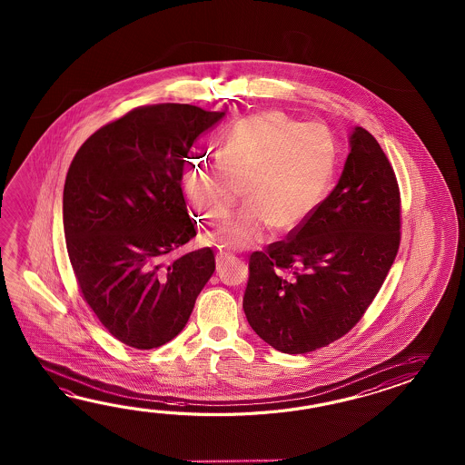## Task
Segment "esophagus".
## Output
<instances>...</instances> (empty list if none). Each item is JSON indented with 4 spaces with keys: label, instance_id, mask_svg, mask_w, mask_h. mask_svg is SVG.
Here are the masks:
<instances>
[{
    "label": "esophagus",
    "instance_id": "esophagus-1",
    "mask_svg": "<svg viewBox=\"0 0 465 465\" xmlns=\"http://www.w3.org/2000/svg\"><path fill=\"white\" fill-rule=\"evenodd\" d=\"M232 254H228V252H223V251H219L218 254H216V264H218V269H221V266L228 261V259H231Z\"/></svg>",
    "mask_w": 465,
    "mask_h": 465
}]
</instances>
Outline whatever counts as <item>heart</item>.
<instances>
[{
  "mask_svg": "<svg viewBox=\"0 0 465 465\" xmlns=\"http://www.w3.org/2000/svg\"><path fill=\"white\" fill-rule=\"evenodd\" d=\"M219 159L189 163L184 193L201 218L221 226L244 188L249 204L221 232L228 246L244 247L269 226L289 232L314 214L332 181L336 146L326 129L266 111L229 129Z\"/></svg>",
  "mask_w": 465,
  "mask_h": 465,
  "instance_id": "obj_1",
  "label": "heart"
}]
</instances>
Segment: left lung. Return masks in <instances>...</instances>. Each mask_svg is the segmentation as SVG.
I'll return each mask as SVG.
<instances>
[{
  "label": "left lung",
  "mask_w": 465,
  "mask_h": 465,
  "mask_svg": "<svg viewBox=\"0 0 465 465\" xmlns=\"http://www.w3.org/2000/svg\"><path fill=\"white\" fill-rule=\"evenodd\" d=\"M401 221L394 169L376 138L356 128L342 176L314 214L251 254L247 322L286 354H306L346 336L394 264Z\"/></svg>",
  "instance_id": "8db88e82"
}]
</instances>
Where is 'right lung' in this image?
<instances>
[{"label": "right lung", "instance_id": "obj_1", "mask_svg": "<svg viewBox=\"0 0 465 465\" xmlns=\"http://www.w3.org/2000/svg\"><path fill=\"white\" fill-rule=\"evenodd\" d=\"M224 116L193 104L131 109L93 133L71 161L63 226L81 296L119 342L154 349L186 326L216 269L181 188L189 149Z\"/></svg>", "mask_w": 465, "mask_h": 465}]
</instances>
